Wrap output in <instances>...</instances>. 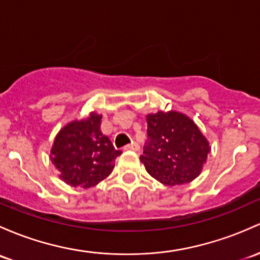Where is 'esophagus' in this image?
Masks as SVG:
<instances>
[{"label": "esophagus", "instance_id": "obj_1", "mask_svg": "<svg viewBox=\"0 0 260 260\" xmlns=\"http://www.w3.org/2000/svg\"><path fill=\"white\" fill-rule=\"evenodd\" d=\"M124 151H139V146L137 143H136V142H132V143L131 144H127V146H124Z\"/></svg>", "mask_w": 260, "mask_h": 260}]
</instances>
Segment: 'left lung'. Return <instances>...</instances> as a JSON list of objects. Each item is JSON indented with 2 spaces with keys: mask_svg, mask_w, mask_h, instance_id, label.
Instances as JSON below:
<instances>
[{
  "mask_svg": "<svg viewBox=\"0 0 260 260\" xmlns=\"http://www.w3.org/2000/svg\"><path fill=\"white\" fill-rule=\"evenodd\" d=\"M148 139L139 157L146 171L166 185H180L202 173L210 146L192 118L177 111L146 117Z\"/></svg>",
  "mask_w": 260,
  "mask_h": 260,
  "instance_id": "left-lung-1",
  "label": "left lung"
}]
</instances>
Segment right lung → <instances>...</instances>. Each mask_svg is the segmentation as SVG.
Returning <instances> with one entry per match:
<instances>
[{"instance_id": "right-lung-1", "label": "right lung", "mask_w": 260, "mask_h": 260, "mask_svg": "<svg viewBox=\"0 0 260 260\" xmlns=\"http://www.w3.org/2000/svg\"><path fill=\"white\" fill-rule=\"evenodd\" d=\"M102 114L91 112L82 119L67 123L54 137L50 158L59 179L71 187L91 188L106 179L121 151L114 149L101 132Z\"/></svg>"}]
</instances>
